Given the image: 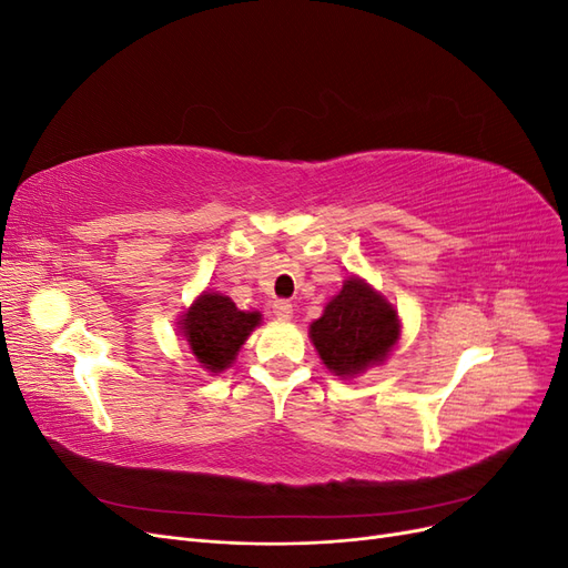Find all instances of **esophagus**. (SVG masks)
I'll list each match as a JSON object with an SVG mask.
<instances>
[{
    "label": "esophagus",
    "mask_w": 568,
    "mask_h": 568,
    "mask_svg": "<svg viewBox=\"0 0 568 568\" xmlns=\"http://www.w3.org/2000/svg\"><path fill=\"white\" fill-rule=\"evenodd\" d=\"M272 313L280 322H288L291 317H294V305H291L288 301H274Z\"/></svg>",
    "instance_id": "34e87169"
}]
</instances>
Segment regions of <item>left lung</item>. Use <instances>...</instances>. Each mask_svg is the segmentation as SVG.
I'll list each match as a JSON object with an SVG mask.
<instances>
[{
  "mask_svg": "<svg viewBox=\"0 0 568 568\" xmlns=\"http://www.w3.org/2000/svg\"><path fill=\"white\" fill-rule=\"evenodd\" d=\"M403 324L395 305L369 282L351 277L311 324V343L322 365L338 379H355L384 365L400 341Z\"/></svg>",
  "mask_w": 568,
  "mask_h": 568,
  "instance_id": "8db88e82",
  "label": "left lung"
}]
</instances>
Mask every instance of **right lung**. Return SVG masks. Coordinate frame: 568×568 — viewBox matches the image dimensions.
I'll use <instances>...</instances> for the list:
<instances>
[{"label":"right lung","mask_w":568,"mask_h":568,"mask_svg":"<svg viewBox=\"0 0 568 568\" xmlns=\"http://www.w3.org/2000/svg\"><path fill=\"white\" fill-rule=\"evenodd\" d=\"M263 315L257 311H239L230 296L201 291L194 303L178 320V332L186 341L203 372L220 374L234 365L246 338Z\"/></svg>","instance_id":"add662e5"}]
</instances>
